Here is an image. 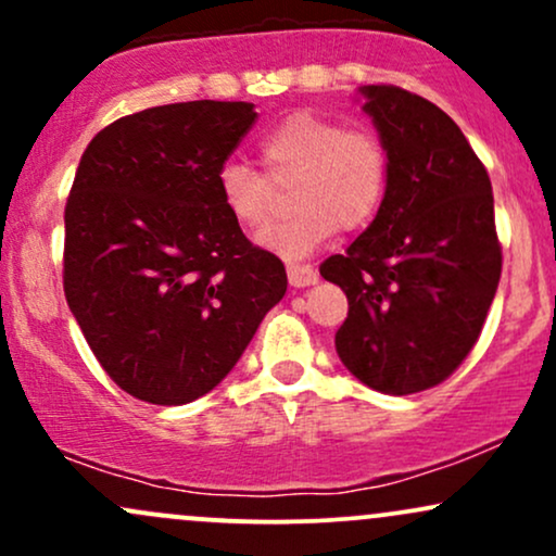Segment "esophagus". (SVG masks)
<instances>
[{
  "label": "esophagus",
  "mask_w": 556,
  "mask_h": 556,
  "mask_svg": "<svg viewBox=\"0 0 556 556\" xmlns=\"http://www.w3.org/2000/svg\"><path fill=\"white\" fill-rule=\"evenodd\" d=\"M287 279L292 287H308L318 282V271L308 264H290L287 266Z\"/></svg>",
  "instance_id": "esophagus-1"
}]
</instances>
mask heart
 <instances>
[{
  "label": "heart",
  "instance_id": "1",
  "mask_svg": "<svg viewBox=\"0 0 556 556\" xmlns=\"http://www.w3.org/2000/svg\"><path fill=\"white\" fill-rule=\"evenodd\" d=\"M261 159L274 182H292L290 219L258 235L285 258H303L337 229H361L379 214L389 188V151L368 127H342L314 112H295L261 138ZM225 212L245 229L269 225L274 185L264 172L225 162L216 172Z\"/></svg>",
  "mask_w": 556,
  "mask_h": 556
}]
</instances>
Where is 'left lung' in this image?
I'll use <instances>...</instances> for the list:
<instances>
[{
	"label": "left lung",
	"instance_id": "left-lung-1",
	"mask_svg": "<svg viewBox=\"0 0 556 556\" xmlns=\"http://www.w3.org/2000/svg\"><path fill=\"white\" fill-rule=\"evenodd\" d=\"M389 151L379 214L321 277L348 295L334 334L355 379L384 394L442 384L473 350L502 274L489 172L446 112L397 86H363Z\"/></svg>",
	"mask_w": 556,
	"mask_h": 556
}]
</instances>
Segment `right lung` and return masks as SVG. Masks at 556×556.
<instances>
[{
  "label": "right lung",
  "instance_id": "1",
  "mask_svg": "<svg viewBox=\"0 0 556 556\" xmlns=\"http://www.w3.org/2000/svg\"><path fill=\"white\" fill-rule=\"evenodd\" d=\"M258 114L182 101L106 125L65 206V298L96 361L151 405L219 384L285 298V264L222 206L216 172Z\"/></svg>",
  "mask_w": 556,
  "mask_h": 556
}]
</instances>
